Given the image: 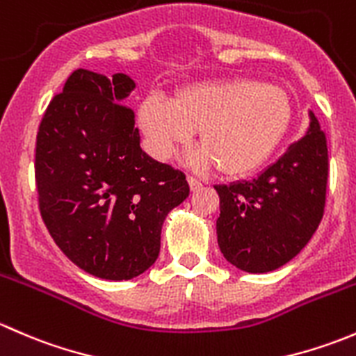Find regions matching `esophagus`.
Returning a JSON list of instances; mask_svg holds the SVG:
<instances>
[{"mask_svg": "<svg viewBox=\"0 0 356 356\" xmlns=\"http://www.w3.org/2000/svg\"><path fill=\"white\" fill-rule=\"evenodd\" d=\"M188 182H189V188H191V191H196V189H200L201 186H203V182H201L200 179H196L195 175H188Z\"/></svg>", "mask_w": 356, "mask_h": 356, "instance_id": "esophagus-1", "label": "esophagus"}]
</instances>
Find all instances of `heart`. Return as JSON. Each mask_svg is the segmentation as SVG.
Segmentation results:
<instances>
[{"label": "heart", "mask_w": 356, "mask_h": 356, "mask_svg": "<svg viewBox=\"0 0 356 356\" xmlns=\"http://www.w3.org/2000/svg\"><path fill=\"white\" fill-rule=\"evenodd\" d=\"M138 120L158 160H168L200 131L195 163L241 177L261 167L284 138L291 103L277 86L250 79L208 81L177 89L172 102L148 96Z\"/></svg>", "instance_id": "1"}]
</instances>
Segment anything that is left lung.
<instances>
[{"mask_svg": "<svg viewBox=\"0 0 356 356\" xmlns=\"http://www.w3.org/2000/svg\"><path fill=\"white\" fill-rule=\"evenodd\" d=\"M327 175V139L310 111L307 134L267 170L251 181L215 186L217 238L225 260L250 274L288 264L324 217Z\"/></svg>", "mask_w": 356, "mask_h": 356, "instance_id": "1", "label": "left lung"}]
</instances>
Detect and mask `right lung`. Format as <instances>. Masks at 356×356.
Returning <instances> with one entry per match:
<instances>
[{
  "mask_svg": "<svg viewBox=\"0 0 356 356\" xmlns=\"http://www.w3.org/2000/svg\"><path fill=\"white\" fill-rule=\"evenodd\" d=\"M136 88L86 68L53 96L35 138L39 211L53 241L88 274L127 281L160 253L165 217L189 196L184 172L139 146L136 115L122 105Z\"/></svg>",
  "mask_w": 356,
  "mask_h": 356,
  "instance_id": "1",
  "label": "right lung"
}]
</instances>
